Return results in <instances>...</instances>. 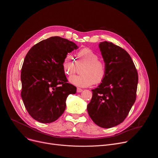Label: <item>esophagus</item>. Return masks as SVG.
Listing matches in <instances>:
<instances>
[{"instance_id": "1", "label": "esophagus", "mask_w": 158, "mask_h": 158, "mask_svg": "<svg viewBox=\"0 0 158 158\" xmlns=\"http://www.w3.org/2000/svg\"><path fill=\"white\" fill-rule=\"evenodd\" d=\"M82 91V89L81 88H77V93H81Z\"/></svg>"}]
</instances>
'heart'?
Here are the masks:
<instances>
[{
	"label": "heart",
	"instance_id": "heart-1",
	"mask_svg": "<svg viewBox=\"0 0 158 158\" xmlns=\"http://www.w3.org/2000/svg\"><path fill=\"white\" fill-rule=\"evenodd\" d=\"M76 59L69 54L64 58L62 65L65 74L71 76L77 69V65H85L82 70V75L73 76L69 82L77 87H86L94 83H101L106 76V66L104 62L99 60L98 54L90 49H83L77 53Z\"/></svg>",
	"mask_w": 158,
	"mask_h": 158
}]
</instances>
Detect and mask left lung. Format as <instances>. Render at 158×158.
Wrapping results in <instances>:
<instances>
[{"label": "left lung", "mask_w": 158, "mask_h": 158, "mask_svg": "<svg viewBox=\"0 0 158 158\" xmlns=\"http://www.w3.org/2000/svg\"><path fill=\"white\" fill-rule=\"evenodd\" d=\"M99 48L106 66V76L92 89L93 97L87 107L88 114L103 128L124 121L136 98L138 74L129 54L112 42H100Z\"/></svg>", "instance_id": "1"}]
</instances>
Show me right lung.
<instances>
[{
  "label": "right lung",
  "mask_w": 158,
  "mask_h": 158,
  "mask_svg": "<svg viewBox=\"0 0 158 158\" xmlns=\"http://www.w3.org/2000/svg\"><path fill=\"white\" fill-rule=\"evenodd\" d=\"M72 41L51 37L27 52L21 70V97L31 116L42 123L56 121L64 112L66 99L76 87L67 83L64 58L78 49Z\"/></svg>",
  "instance_id": "add662e5"
}]
</instances>
